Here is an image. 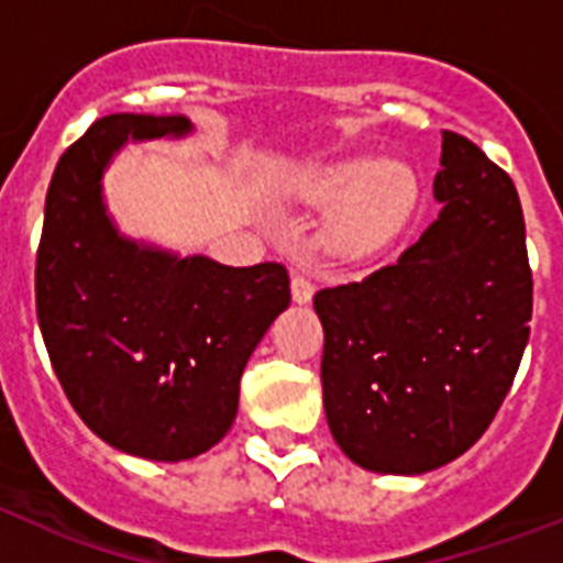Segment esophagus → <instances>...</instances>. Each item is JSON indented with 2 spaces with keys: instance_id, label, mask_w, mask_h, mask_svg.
I'll return each instance as SVG.
<instances>
[{
  "instance_id": "obj_1",
  "label": "esophagus",
  "mask_w": 563,
  "mask_h": 563,
  "mask_svg": "<svg viewBox=\"0 0 563 563\" xmlns=\"http://www.w3.org/2000/svg\"><path fill=\"white\" fill-rule=\"evenodd\" d=\"M290 292L296 305H307V301L312 298V292H316V287H312V282L307 276H292Z\"/></svg>"
}]
</instances>
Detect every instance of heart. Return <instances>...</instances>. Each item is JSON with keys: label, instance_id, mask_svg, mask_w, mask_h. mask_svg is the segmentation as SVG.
I'll list each match as a JSON object with an SVG mask.
<instances>
[{"label": "heart", "instance_id": "obj_1", "mask_svg": "<svg viewBox=\"0 0 563 563\" xmlns=\"http://www.w3.org/2000/svg\"><path fill=\"white\" fill-rule=\"evenodd\" d=\"M285 194L298 206L335 208L327 242L341 253H366L400 231L415 206L417 180L402 163L346 157L290 174Z\"/></svg>", "mask_w": 563, "mask_h": 563}]
</instances>
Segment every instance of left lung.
Returning a JSON list of instances; mask_svg holds the SVG:
<instances>
[{"mask_svg":"<svg viewBox=\"0 0 563 563\" xmlns=\"http://www.w3.org/2000/svg\"><path fill=\"white\" fill-rule=\"evenodd\" d=\"M442 211L395 265L318 290L324 411L338 449L415 476L465 454L510 391L533 316L525 213L476 143L442 132Z\"/></svg>","mask_w":563,"mask_h":563,"instance_id":"obj_1","label":"left lung"}]
</instances>
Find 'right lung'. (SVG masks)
Segmentation results:
<instances>
[{
  "label": "right lung",
  "instance_id": "obj_1",
  "mask_svg": "<svg viewBox=\"0 0 563 563\" xmlns=\"http://www.w3.org/2000/svg\"><path fill=\"white\" fill-rule=\"evenodd\" d=\"M177 114H107L62 154L44 202L36 312L64 395L123 454L180 462L213 449L239 409L256 343L290 305L276 262L228 267L123 236L103 174L129 141L186 137Z\"/></svg>",
  "mask_w": 563,
  "mask_h": 563
}]
</instances>
